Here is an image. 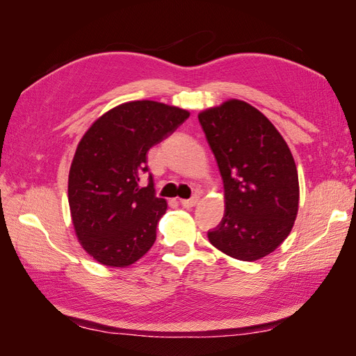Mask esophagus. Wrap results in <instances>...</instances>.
Wrapping results in <instances>:
<instances>
[{
    "mask_svg": "<svg viewBox=\"0 0 356 356\" xmlns=\"http://www.w3.org/2000/svg\"><path fill=\"white\" fill-rule=\"evenodd\" d=\"M197 202H199V197H197V196L191 197V199H181V200H179V203H181L184 208H193V207H196Z\"/></svg>",
    "mask_w": 356,
    "mask_h": 356,
    "instance_id": "esophagus-1",
    "label": "esophagus"
}]
</instances>
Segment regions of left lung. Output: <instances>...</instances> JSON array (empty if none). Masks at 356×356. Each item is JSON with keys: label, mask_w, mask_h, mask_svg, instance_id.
Here are the masks:
<instances>
[{"label": "left lung", "mask_w": 356, "mask_h": 356, "mask_svg": "<svg viewBox=\"0 0 356 356\" xmlns=\"http://www.w3.org/2000/svg\"><path fill=\"white\" fill-rule=\"evenodd\" d=\"M224 182L225 211L209 242L236 260L273 252L298 212V174L282 135L252 105L230 99L199 113Z\"/></svg>", "instance_id": "1"}]
</instances>
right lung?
<instances>
[{
    "instance_id": "obj_1",
    "label": "right lung",
    "mask_w": 356,
    "mask_h": 356,
    "mask_svg": "<svg viewBox=\"0 0 356 356\" xmlns=\"http://www.w3.org/2000/svg\"><path fill=\"white\" fill-rule=\"evenodd\" d=\"M190 113L156 101L126 102L102 114L81 138L68 177V202L83 250L108 267L131 266L156 241L168 203L153 177L141 182L147 153Z\"/></svg>"
}]
</instances>
